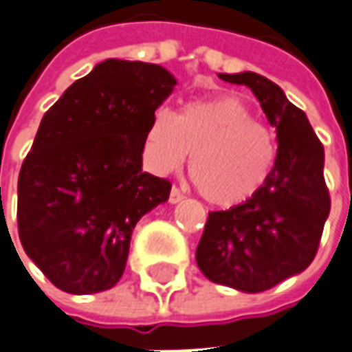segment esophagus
I'll return each instance as SVG.
<instances>
[{"label":"esophagus","mask_w":352,"mask_h":352,"mask_svg":"<svg viewBox=\"0 0 352 352\" xmlns=\"http://www.w3.org/2000/svg\"><path fill=\"white\" fill-rule=\"evenodd\" d=\"M183 198H185L183 192H181L177 186H173V188H171V192H169V202H171V204H177V202H181Z\"/></svg>","instance_id":"obj_1"}]
</instances>
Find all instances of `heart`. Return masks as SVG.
<instances>
[{
    "instance_id": "b5f03b06",
    "label": "heart",
    "mask_w": 352,
    "mask_h": 352,
    "mask_svg": "<svg viewBox=\"0 0 352 352\" xmlns=\"http://www.w3.org/2000/svg\"><path fill=\"white\" fill-rule=\"evenodd\" d=\"M146 152L160 173L175 171L192 154L188 173L210 204L233 208L264 186L276 162V140L245 102L221 96L160 107L146 131Z\"/></svg>"
}]
</instances>
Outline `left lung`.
<instances>
[{
    "label": "left lung",
    "instance_id": "1",
    "mask_svg": "<svg viewBox=\"0 0 352 352\" xmlns=\"http://www.w3.org/2000/svg\"><path fill=\"white\" fill-rule=\"evenodd\" d=\"M219 78L248 86L270 125L277 156L264 186L239 206L210 212L196 248V264L214 283L262 293L305 272L316 256L329 216L324 146L307 113L266 76L245 71Z\"/></svg>",
    "mask_w": 352,
    "mask_h": 352
}]
</instances>
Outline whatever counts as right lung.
I'll return each mask as SVG.
<instances>
[{
  "label": "right lung",
  "instance_id": "obj_1",
  "mask_svg": "<svg viewBox=\"0 0 352 352\" xmlns=\"http://www.w3.org/2000/svg\"><path fill=\"white\" fill-rule=\"evenodd\" d=\"M175 85L164 67L106 59L42 117L19 173L16 221L25 252L57 289H111L136 221L167 202L171 183L142 171V152Z\"/></svg>",
  "mask_w": 352,
  "mask_h": 352
}]
</instances>
